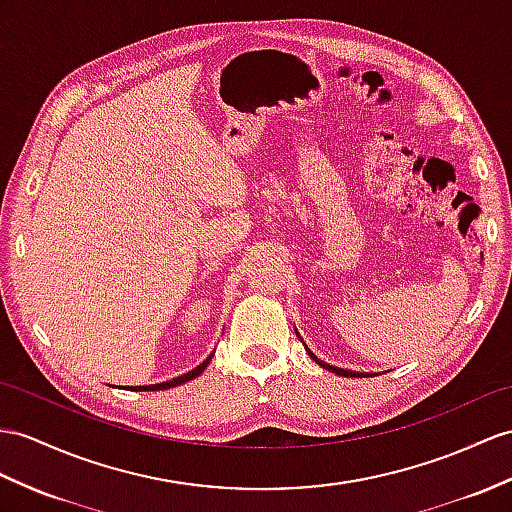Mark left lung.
<instances>
[{
    "instance_id": "1",
    "label": "left lung",
    "mask_w": 512,
    "mask_h": 512,
    "mask_svg": "<svg viewBox=\"0 0 512 512\" xmlns=\"http://www.w3.org/2000/svg\"><path fill=\"white\" fill-rule=\"evenodd\" d=\"M295 334L299 336V332L295 330ZM299 339H302V336H299ZM304 347H306V343H304ZM306 352H308V356L315 360V363L319 365V367H323V369H328V371H332V373H336V376H343V378H363V376H373V373H360V371H352V369H341V367H334V365H330V363H323L321 358H317L313 352L308 350L306 347Z\"/></svg>"
}]
</instances>
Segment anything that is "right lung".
<instances>
[{
  "mask_svg": "<svg viewBox=\"0 0 512 512\" xmlns=\"http://www.w3.org/2000/svg\"><path fill=\"white\" fill-rule=\"evenodd\" d=\"M213 356L215 354H210L202 365H197L195 369H191L189 373H182V376H178V378H173V380H167V382H160V384H147V386H128V389H132V391H165V389H173V386H178V384H184V382H189V380H193V378H197L199 373H202L208 365H210V360H213Z\"/></svg>",
  "mask_w": 512,
  "mask_h": 512,
  "instance_id": "add662e5",
  "label": "right lung"
}]
</instances>
